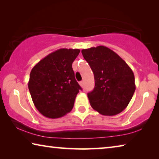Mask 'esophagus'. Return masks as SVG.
Returning a JSON list of instances; mask_svg holds the SVG:
<instances>
[{"instance_id":"1","label":"esophagus","mask_w":159,"mask_h":159,"mask_svg":"<svg viewBox=\"0 0 159 159\" xmlns=\"http://www.w3.org/2000/svg\"><path fill=\"white\" fill-rule=\"evenodd\" d=\"M79 84H80V85L82 87V86H83V81H80V82L79 83Z\"/></svg>"}]
</instances>
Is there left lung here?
Here are the masks:
<instances>
[{"mask_svg":"<svg viewBox=\"0 0 159 159\" xmlns=\"http://www.w3.org/2000/svg\"><path fill=\"white\" fill-rule=\"evenodd\" d=\"M81 52L95 78V88L88 93L92 108L104 116L123 111L135 90L130 67L119 55L103 45L82 50Z\"/></svg>","mask_w":159,"mask_h":159,"instance_id":"8db88e82","label":"left lung"}]
</instances>
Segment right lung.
<instances>
[{"label":"right lung","instance_id":"add662e5","mask_svg":"<svg viewBox=\"0 0 159 159\" xmlns=\"http://www.w3.org/2000/svg\"><path fill=\"white\" fill-rule=\"evenodd\" d=\"M79 52V49L61 48L31 69L29 90L35 107L44 116L60 118L73 109L77 94L82 90L72 69Z\"/></svg>","mask_w":159,"mask_h":159}]
</instances>
